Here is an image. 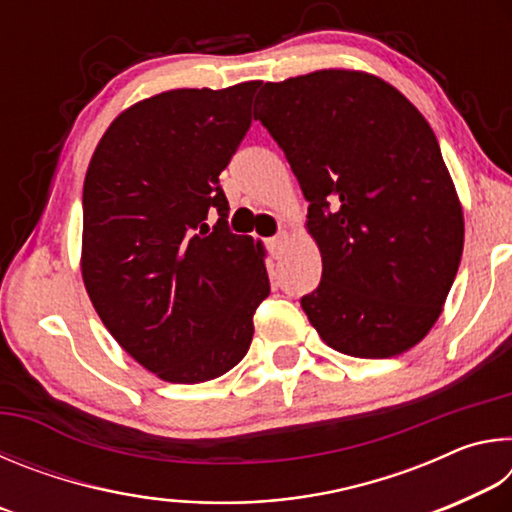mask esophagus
I'll use <instances>...</instances> for the list:
<instances>
[{"label":"esophagus","instance_id":"34e87169","mask_svg":"<svg viewBox=\"0 0 512 512\" xmlns=\"http://www.w3.org/2000/svg\"><path fill=\"white\" fill-rule=\"evenodd\" d=\"M291 237L287 235V232H280V235H275L273 239H268V248H271L273 257H282L284 250H287Z\"/></svg>","mask_w":512,"mask_h":512}]
</instances>
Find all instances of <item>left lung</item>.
I'll return each mask as SVG.
<instances>
[{
    "mask_svg": "<svg viewBox=\"0 0 512 512\" xmlns=\"http://www.w3.org/2000/svg\"><path fill=\"white\" fill-rule=\"evenodd\" d=\"M255 119L309 201L323 257V280L300 300L309 323L350 357L411 350L443 314L465 239L427 119L391 83L341 67L264 83Z\"/></svg>",
    "mask_w": 512,
    "mask_h": 512,
    "instance_id": "left-lung-1",
    "label": "left lung"
}]
</instances>
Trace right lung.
<instances>
[{
  "mask_svg": "<svg viewBox=\"0 0 512 512\" xmlns=\"http://www.w3.org/2000/svg\"><path fill=\"white\" fill-rule=\"evenodd\" d=\"M257 85L180 88L133 103L85 173V291L112 339L171 384L235 368L271 293L262 241L228 230L219 185L253 121ZM214 209L220 221L210 229Z\"/></svg>",
  "mask_w": 512,
  "mask_h": 512,
  "instance_id": "1",
  "label": "right lung"
}]
</instances>
